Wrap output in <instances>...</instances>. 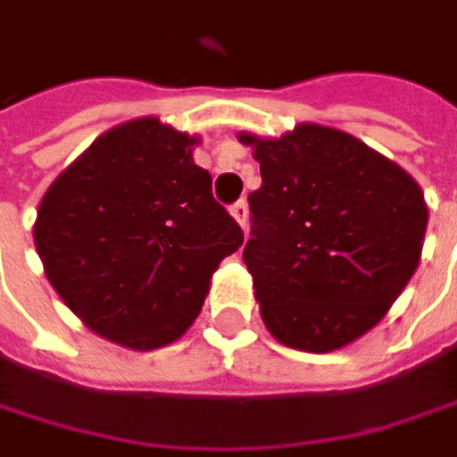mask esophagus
<instances>
[{"instance_id": "obj_1", "label": "esophagus", "mask_w": 457, "mask_h": 457, "mask_svg": "<svg viewBox=\"0 0 457 457\" xmlns=\"http://www.w3.org/2000/svg\"><path fill=\"white\" fill-rule=\"evenodd\" d=\"M229 212H232V217L240 222V228L245 229V225H248V204L240 198V201H235V204L229 206Z\"/></svg>"}]
</instances>
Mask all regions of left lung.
Segmentation results:
<instances>
[{
  "label": "left lung",
  "instance_id": "obj_1",
  "mask_svg": "<svg viewBox=\"0 0 457 457\" xmlns=\"http://www.w3.org/2000/svg\"><path fill=\"white\" fill-rule=\"evenodd\" d=\"M240 142L253 145L262 171L243 248L262 318L286 346H346L418 267L428 222L420 187L365 142L318 124Z\"/></svg>",
  "mask_w": 457,
  "mask_h": 457
}]
</instances>
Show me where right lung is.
Listing matches in <instances>:
<instances>
[{"label": "right lung", "instance_id": "obj_1", "mask_svg": "<svg viewBox=\"0 0 457 457\" xmlns=\"http://www.w3.org/2000/svg\"><path fill=\"white\" fill-rule=\"evenodd\" d=\"M195 139L158 119L121 124L89 145L46 190L34 240L60 299L95 333L158 349L204 307L243 229L217 204Z\"/></svg>", "mask_w": 457, "mask_h": 457}]
</instances>
